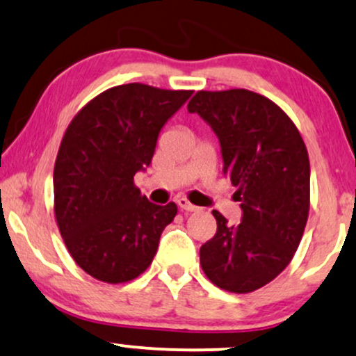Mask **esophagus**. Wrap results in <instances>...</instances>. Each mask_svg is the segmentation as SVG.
<instances>
[{
  "instance_id": "obj_1",
  "label": "esophagus",
  "mask_w": 356,
  "mask_h": 356,
  "mask_svg": "<svg viewBox=\"0 0 356 356\" xmlns=\"http://www.w3.org/2000/svg\"><path fill=\"white\" fill-rule=\"evenodd\" d=\"M177 205L182 209V211H186V212H195V211H199V207H195L194 204H191L189 200L186 199V197H181V199H177Z\"/></svg>"
}]
</instances>
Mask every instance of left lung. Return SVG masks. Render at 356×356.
Listing matches in <instances>:
<instances>
[{"label":"left lung","instance_id":"obj_1","mask_svg":"<svg viewBox=\"0 0 356 356\" xmlns=\"http://www.w3.org/2000/svg\"><path fill=\"white\" fill-rule=\"evenodd\" d=\"M187 111L219 137L222 172L243 212L229 225L212 211L217 232L200 247V265L219 289L250 293L280 275L300 245L310 211L307 145L285 111L247 89L199 91Z\"/></svg>","mask_w":356,"mask_h":356}]
</instances>
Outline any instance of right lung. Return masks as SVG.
I'll return each mask as SVG.
<instances>
[{
    "label": "right lung",
    "mask_w": 356,
    "mask_h": 356,
    "mask_svg": "<svg viewBox=\"0 0 356 356\" xmlns=\"http://www.w3.org/2000/svg\"><path fill=\"white\" fill-rule=\"evenodd\" d=\"M192 91L131 83L97 94L64 132L54 164V216L76 264L106 282L134 280L152 264L177 205L140 195L137 170Z\"/></svg>",
    "instance_id": "right-lung-1"
}]
</instances>
